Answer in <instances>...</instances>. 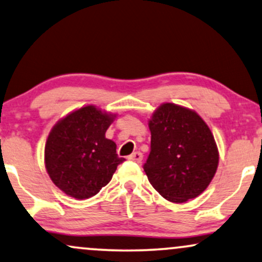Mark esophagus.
Wrapping results in <instances>:
<instances>
[{"mask_svg":"<svg viewBox=\"0 0 262 262\" xmlns=\"http://www.w3.org/2000/svg\"><path fill=\"white\" fill-rule=\"evenodd\" d=\"M128 159L131 161H136V163H141L142 160H143V154L141 153V151H135V153H132L130 157H128Z\"/></svg>","mask_w":262,"mask_h":262,"instance_id":"esophagus-1","label":"esophagus"}]
</instances>
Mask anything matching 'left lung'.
<instances>
[{
    "label": "left lung",
    "mask_w": 262,
    "mask_h": 262,
    "mask_svg": "<svg viewBox=\"0 0 262 262\" xmlns=\"http://www.w3.org/2000/svg\"><path fill=\"white\" fill-rule=\"evenodd\" d=\"M150 153L144 172L161 196L185 203L206 189L219 165L215 138L194 111L164 103L148 122Z\"/></svg>",
    "instance_id": "8db88e82"
}]
</instances>
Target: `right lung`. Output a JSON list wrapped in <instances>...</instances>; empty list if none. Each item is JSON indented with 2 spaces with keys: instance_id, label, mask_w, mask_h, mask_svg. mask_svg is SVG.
<instances>
[{
  "instance_id": "add662e5",
  "label": "right lung",
  "mask_w": 262,
  "mask_h": 262,
  "mask_svg": "<svg viewBox=\"0 0 262 262\" xmlns=\"http://www.w3.org/2000/svg\"><path fill=\"white\" fill-rule=\"evenodd\" d=\"M115 116L86 105L52 127L45 146V165L67 195L80 200L96 195L125 160L116 154L115 142L105 138Z\"/></svg>"
}]
</instances>
